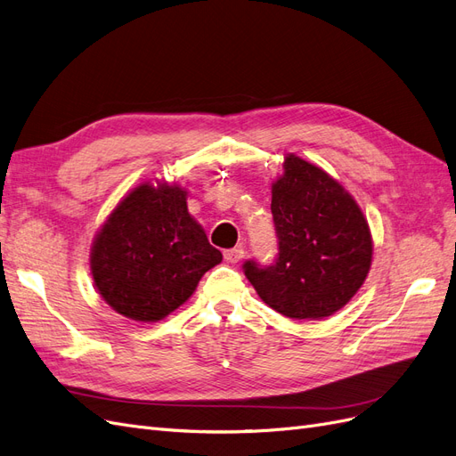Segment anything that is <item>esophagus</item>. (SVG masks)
<instances>
[{"label": "esophagus", "instance_id": "1", "mask_svg": "<svg viewBox=\"0 0 456 456\" xmlns=\"http://www.w3.org/2000/svg\"><path fill=\"white\" fill-rule=\"evenodd\" d=\"M243 256H245L243 247H233V249L224 251V258H226L228 262H232V265H236V262H240Z\"/></svg>", "mask_w": 456, "mask_h": 456}]
</instances>
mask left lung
<instances>
[{"mask_svg": "<svg viewBox=\"0 0 456 456\" xmlns=\"http://www.w3.org/2000/svg\"><path fill=\"white\" fill-rule=\"evenodd\" d=\"M280 253L275 265H243L270 308L291 320H323L360 291L372 260V238L360 205L322 167L287 154L272 184Z\"/></svg>", "mask_w": 456, "mask_h": 456, "instance_id": "left-lung-1", "label": "left lung"}]
</instances>
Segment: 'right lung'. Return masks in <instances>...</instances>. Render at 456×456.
Wrapping results in <instances>:
<instances>
[{
	"label": "right lung",
	"mask_w": 456,
	"mask_h": 456,
	"mask_svg": "<svg viewBox=\"0 0 456 456\" xmlns=\"http://www.w3.org/2000/svg\"><path fill=\"white\" fill-rule=\"evenodd\" d=\"M186 196L178 184L142 183L96 232L89 260L96 291L133 322L167 317L194 295L201 275L223 260L188 213Z\"/></svg>",
	"instance_id": "add662e5"
}]
</instances>
